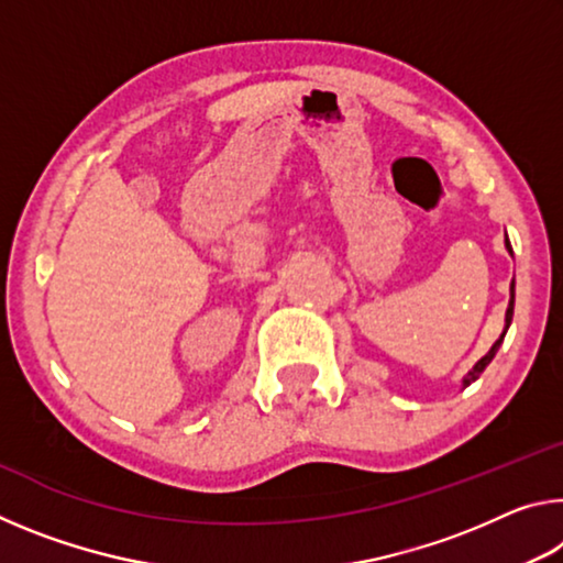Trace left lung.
Segmentation results:
<instances>
[{
    "label": "left lung",
    "mask_w": 563,
    "mask_h": 563,
    "mask_svg": "<svg viewBox=\"0 0 563 563\" xmlns=\"http://www.w3.org/2000/svg\"><path fill=\"white\" fill-rule=\"evenodd\" d=\"M504 245H507V251L511 253L509 238H507V241H504ZM511 316H514V280H511V300H509V308H507V318H504V332L499 335V340L494 342V345H492V350L487 352V355H484L479 362H476V365L470 369V375H466V377L462 379V385H464V387H466V385H472L474 379L479 377V375L484 373V369H487V365H489V362L494 360V355H497V350H499V345L504 342V335H507V330H509V325H511Z\"/></svg>",
    "instance_id": "obj_1"
}]
</instances>
